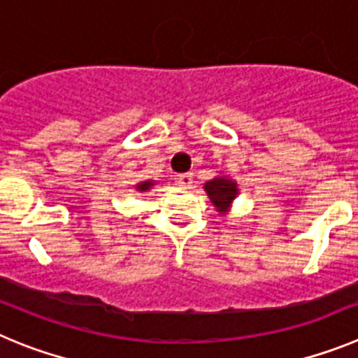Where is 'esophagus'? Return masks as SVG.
<instances>
[{
  "label": "esophagus",
  "mask_w": 358,
  "mask_h": 358,
  "mask_svg": "<svg viewBox=\"0 0 358 358\" xmlns=\"http://www.w3.org/2000/svg\"><path fill=\"white\" fill-rule=\"evenodd\" d=\"M176 183H178L180 187H189L192 183V173H185V175H180L178 178H176Z\"/></svg>",
  "instance_id": "esophagus-1"
}]
</instances>
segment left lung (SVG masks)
Masks as SVG:
<instances>
[{
    "label": "left lung",
    "mask_w": 358,
    "mask_h": 358,
    "mask_svg": "<svg viewBox=\"0 0 358 358\" xmlns=\"http://www.w3.org/2000/svg\"><path fill=\"white\" fill-rule=\"evenodd\" d=\"M203 189H205V192L208 194L210 201L214 203L215 210L221 212V214H227L231 201H234L237 192H239L237 183H235L234 180L228 178V176H215L210 182L205 183Z\"/></svg>",
    "instance_id": "1"
}]
</instances>
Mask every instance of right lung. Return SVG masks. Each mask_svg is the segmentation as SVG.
Listing matches in <instances>:
<instances>
[{
	"label": "right lung",
	"instance_id": "add662e5",
	"mask_svg": "<svg viewBox=\"0 0 358 358\" xmlns=\"http://www.w3.org/2000/svg\"><path fill=\"white\" fill-rule=\"evenodd\" d=\"M155 185V182H151V180H146V182H141L139 185H137V191H141V192H146V191H150L151 187Z\"/></svg>",
	"mask_w": 358,
	"mask_h": 358
}]
</instances>
